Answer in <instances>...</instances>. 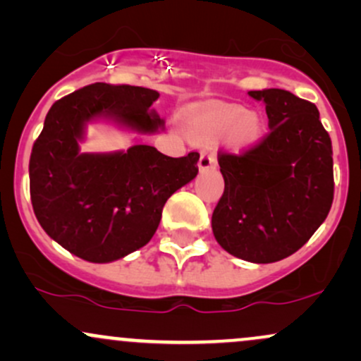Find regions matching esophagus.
Here are the masks:
<instances>
[{
	"mask_svg": "<svg viewBox=\"0 0 361 361\" xmlns=\"http://www.w3.org/2000/svg\"><path fill=\"white\" fill-rule=\"evenodd\" d=\"M215 164H217V159H215L214 152L210 151L202 152L200 161H198V168H200V171H207V169L215 168Z\"/></svg>",
	"mask_w": 361,
	"mask_h": 361,
	"instance_id": "34e87169",
	"label": "esophagus"
}]
</instances>
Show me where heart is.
Returning <instances> with one entry per match:
<instances>
[{
  "instance_id": "b5f03b06",
  "label": "heart",
  "mask_w": 361,
  "mask_h": 361,
  "mask_svg": "<svg viewBox=\"0 0 361 361\" xmlns=\"http://www.w3.org/2000/svg\"><path fill=\"white\" fill-rule=\"evenodd\" d=\"M186 132L197 142H215L226 135L235 151L255 146L263 135V122L255 111L241 106H214L186 118Z\"/></svg>"
}]
</instances>
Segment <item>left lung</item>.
<instances>
[{"label":"left lung","mask_w":361,"mask_h":361,"mask_svg":"<svg viewBox=\"0 0 361 361\" xmlns=\"http://www.w3.org/2000/svg\"><path fill=\"white\" fill-rule=\"evenodd\" d=\"M264 102L270 132L241 154L219 152L224 193L212 214L215 239L251 263L299 251L333 205V146L314 103L279 88L250 91Z\"/></svg>","instance_id":"8db88e82"}]
</instances>
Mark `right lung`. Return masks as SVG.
<instances>
[{
	"instance_id": "add662e5",
	"label": "right lung",
	"mask_w": 361,
	"mask_h": 361,
	"mask_svg": "<svg viewBox=\"0 0 361 361\" xmlns=\"http://www.w3.org/2000/svg\"><path fill=\"white\" fill-rule=\"evenodd\" d=\"M156 90L94 82L57 100L32 147L28 175L37 221L64 250L109 263L146 246L166 200L198 173V152L161 154L137 144L127 152L81 154L85 123L111 118L140 134L164 122L151 111Z\"/></svg>"
}]
</instances>
